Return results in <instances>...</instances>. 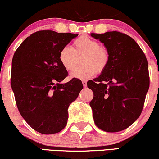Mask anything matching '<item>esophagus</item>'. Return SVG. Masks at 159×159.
<instances>
[{
	"mask_svg": "<svg viewBox=\"0 0 159 159\" xmlns=\"http://www.w3.org/2000/svg\"><path fill=\"white\" fill-rule=\"evenodd\" d=\"M82 83H83V86H84L85 88H86V87L87 86V82H86V80H83V81H82Z\"/></svg>",
	"mask_w": 159,
	"mask_h": 159,
	"instance_id": "1",
	"label": "esophagus"
}]
</instances>
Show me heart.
Returning <instances> with one entry per match:
<instances>
[{"label": "heart", "instance_id": "1", "mask_svg": "<svg viewBox=\"0 0 159 159\" xmlns=\"http://www.w3.org/2000/svg\"><path fill=\"white\" fill-rule=\"evenodd\" d=\"M73 45V48L68 46L62 48L58 56L60 63L67 71L73 70L81 59L83 65L70 73L71 78L86 79L107 69L110 63V53L96 39L83 35L76 39Z\"/></svg>", "mask_w": 159, "mask_h": 159}]
</instances>
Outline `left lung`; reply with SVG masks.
<instances>
[{
  "instance_id": "left-lung-1",
  "label": "left lung",
  "mask_w": 159,
  "mask_h": 159,
  "mask_svg": "<svg viewBox=\"0 0 159 159\" xmlns=\"http://www.w3.org/2000/svg\"><path fill=\"white\" fill-rule=\"evenodd\" d=\"M108 49L110 63L98 77L87 86L94 96L89 105L94 122L105 132L129 127L139 117L149 87L146 55L130 36L113 31L91 33Z\"/></svg>"
}]
</instances>
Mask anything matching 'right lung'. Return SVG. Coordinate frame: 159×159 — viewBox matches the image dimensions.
I'll return each instance as SVG.
<instances>
[{"instance_id": "right-lung-1", "label": "right lung", "mask_w": 159, "mask_h": 159, "mask_svg": "<svg viewBox=\"0 0 159 159\" xmlns=\"http://www.w3.org/2000/svg\"><path fill=\"white\" fill-rule=\"evenodd\" d=\"M78 34L52 30L34 32L23 42L12 60L11 84L17 108L27 124L42 134L59 133L66 127L69 105L83 86L68 76L59 52Z\"/></svg>"}]
</instances>
